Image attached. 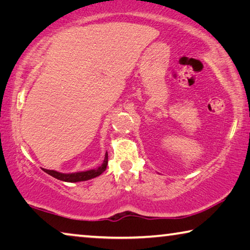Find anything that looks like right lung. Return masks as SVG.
Returning a JSON list of instances; mask_svg holds the SVG:
<instances>
[{
    "instance_id": "1",
    "label": "right lung",
    "mask_w": 250,
    "mask_h": 250,
    "mask_svg": "<svg viewBox=\"0 0 250 250\" xmlns=\"http://www.w3.org/2000/svg\"><path fill=\"white\" fill-rule=\"evenodd\" d=\"M107 166H108V153H105L103 164H101L99 167L94 168V170L83 171V172H75V173H61V172H57L54 170H46V168H43V170L50 176L55 177V179L73 183V182L87 181V180H90V179H94V177L99 176L100 174H103V173L105 171Z\"/></svg>"
}]
</instances>
